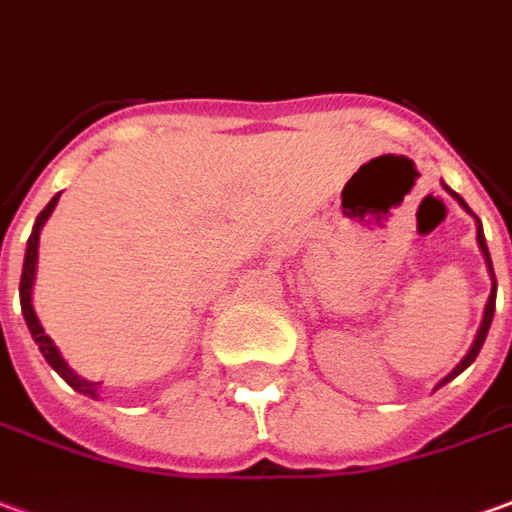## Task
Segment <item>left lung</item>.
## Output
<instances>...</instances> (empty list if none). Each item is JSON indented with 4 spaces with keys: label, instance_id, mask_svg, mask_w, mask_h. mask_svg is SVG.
<instances>
[{
    "label": "left lung",
    "instance_id": "8db88e82",
    "mask_svg": "<svg viewBox=\"0 0 512 512\" xmlns=\"http://www.w3.org/2000/svg\"><path fill=\"white\" fill-rule=\"evenodd\" d=\"M446 191H449V188H446ZM449 194L455 196L457 202H460V205H463V207H466V210H468L466 202H463V199H460V196H457L455 191H449ZM477 244H480L482 255H485V263H488V268H491V277H493L491 255H488V246H485V235H482V224H480V230H477ZM493 310H496V277H493L491 296H488V305H485V316H482V327H480V332H477V338H474V346L468 349V355L463 357V360H460V366H457L455 371H452V374H449V377H446V380L441 382V385H446V382H449V380H455V377H457V374H460V371H463V368H468V366H471V363H474V360H477V355H480V349H482V343H485V338H488V330H491Z\"/></svg>",
    "mask_w": 512,
    "mask_h": 512
}]
</instances>
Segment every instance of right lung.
Masks as SVG:
<instances>
[{"label":"right lung","mask_w":512,"mask_h":512,"mask_svg":"<svg viewBox=\"0 0 512 512\" xmlns=\"http://www.w3.org/2000/svg\"><path fill=\"white\" fill-rule=\"evenodd\" d=\"M57 199H60V194H57L55 199L41 210V216L35 219V227H32L30 241H27V255H24V268H21V285H19L21 313H24V321H27V327H30L32 338H35L38 349H41V355L46 357V363L55 368L57 374L69 382L74 391L85 393V396H91V399H99V382L82 380V377H77V374L66 366V360L60 357L55 343L49 341V335H46L44 327H41V321H38V316H35V310H32V280H35V263H38V238H41V227H44V221L49 219V216H52V210H55Z\"/></svg>","instance_id":"obj_1"}]
</instances>
